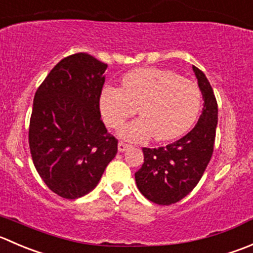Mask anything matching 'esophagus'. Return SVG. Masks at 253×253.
I'll return each mask as SVG.
<instances>
[{
	"instance_id": "34e87169",
	"label": "esophagus",
	"mask_w": 253,
	"mask_h": 253,
	"mask_svg": "<svg viewBox=\"0 0 253 253\" xmlns=\"http://www.w3.org/2000/svg\"><path fill=\"white\" fill-rule=\"evenodd\" d=\"M129 148V144L124 143V142H119V152H125Z\"/></svg>"
}]
</instances>
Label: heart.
<instances>
[{
	"mask_svg": "<svg viewBox=\"0 0 253 253\" xmlns=\"http://www.w3.org/2000/svg\"><path fill=\"white\" fill-rule=\"evenodd\" d=\"M200 105L202 92L195 83L158 68L131 70L122 78L121 89L106 86L100 95L101 115L112 128L121 127L138 109L142 117L120 131L122 138L131 142L181 136L197 120Z\"/></svg>",
	"mask_w": 253,
	"mask_h": 253,
	"instance_id": "b5f03b06",
	"label": "heart"
}]
</instances>
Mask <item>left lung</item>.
<instances>
[{"label":"left lung","mask_w":253,"mask_h":253,"mask_svg":"<svg viewBox=\"0 0 253 253\" xmlns=\"http://www.w3.org/2000/svg\"><path fill=\"white\" fill-rule=\"evenodd\" d=\"M204 99L198 124L178 141L159 148H143L144 163L134 173L137 188L148 200L170 205L192 192L202 179L214 151L217 102L204 73L193 65Z\"/></svg>","instance_id":"obj_1"}]
</instances>
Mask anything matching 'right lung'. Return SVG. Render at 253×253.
<instances>
[{
	"instance_id": "add662e5",
	"label": "right lung",
	"mask_w": 253,
	"mask_h": 253,
	"mask_svg": "<svg viewBox=\"0 0 253 253\" xmlns=\"http://www.w3.org/2000/svg\"><path fill=\"white\" fill-rule=\"evenodd\" d=\"M107 64L86 53L61 59L33 100L29 148L37 171L65 199L90 193L117 153L100 114Z\"/></svg>"
}]
</instances>
